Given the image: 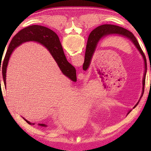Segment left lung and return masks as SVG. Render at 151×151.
I'll list each match as a JSON object with an SVG mask.
<instances>
[{
	"label": "left lung",
	"mask_w": 151,
	"mask_h": 151,
	"mask_svg": "<svg viewBox=\"0 0 151 151\" xmlns=\"http://www.w3.org/2000/svg\"><path fill=\"white\" fill-rule=\"evenodd\" d=\"M111 34H118L127 37L128 39H129L130 41H132V42L134 44V45L136 47V48L139 51L140 54H142L143 56V58L144 60V63H145V73H144V76L143 79V91L142 95L141 96V97L143 96V92H144V87H145V76H146V71H147V60L145 54H144L142 48L140 47L139 44L137 41L136 37L134 36V34L131 32L129 31L125 28L116 26V25H112V24H102L97 27L93 30L91 34L89 36V41L87 43V46H86V50L85 53V60L84 63L83 64V69L84 70H86L90 65L91 60L93 54L95 50L97 47V45L98 44L99 41H100L102 38H103L106 36H108V35ZM139 101L137 102V103L134 106V108L137 106V105L138 104ZM131 110L129 111V114Z\"/></svg>",
	"instance_id": "1"
}]
</instances>
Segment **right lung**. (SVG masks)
Returning a JSON list of instances; mask_svg holds the SVG:
<instances>
[{
	"mask_svg": "<svg viewBox=\"0 0 151 151\" xmlns=\"http://www.w3.org/2000/svg\"><path fill=\"white\" fill-rule=\"evenodd\" d=\"M30 41H37V42L40 43L45 47H46L50 54H52V57L58 65L62 72L71 81L74 82L76 81V69L67 60L63 52L62 44L60 43L59 37L57 36V34L47 27L39 26V25H32V26L23 28L21 31H19L13 37L12 40L9 45L2 66L3 81H4L5 86L6 69H7L9 58L13 50L15 48L20 45L22 43ZM24 120L29 124H32L25 119ZM33 124H34L33 123ZM39 125L41 127H47V125L45 124H39Z\"/></svg>",
	"mask_w": 151,
	"mask_h": 151,
	"instance_id": "1",
	"label": "right lung"
}]
</instances>
